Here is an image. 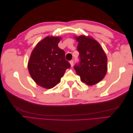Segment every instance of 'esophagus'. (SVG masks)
I'll list each match as a JSON object with an SVG mask.
<instances>
[{"instance_id": "1", "label": "esophagus", "mask_w": 133, "mask_h": 133, "mask_svg": "<svg viewBox=\"0 0 133 133\" xmlns=\"http://www.w3.org/2000/svg\"><path fill=\"white\" fill-rule=\"evenodd\" d=\"M70 65H71V66L72 67L73 66V64H74V60H70Z\"/></svg>"}]
</instances>
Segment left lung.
Wrapping results in <instances>:
<instances>
[{
  "label": "left lung",
  "instance_id": "1",
  "mask_svg": "<svg viewBox=\"0 0 133 133\" xmlns=\"http://www.w3.org/2000/svg\"><path fill=\"white\" fill-rule=\"evenodd\" d=\"M79 62L74 66L82 82L92 85L104 78L107 71V58L99 43L91 37H75Z\"/></svg>",
  "mask_w": 133,
  "mask_h": 133
}]
</instances>
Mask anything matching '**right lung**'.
I'll use <instances>...</instances> for the list:
<instances>
[{"label":"right lung","instance_id":"right-lung-1","mask_svg":"<svg viewBox=\"0 0 133 133\" xmlns=\"http://www.w3.org/2000/svg\"><path fill=\"white\" fill-rule=\"evenodd\" d=\"M60 37H47L40 42L31 54L28 68L38 85L46 89L60 81L70 64L65 58V51L58 47Z\"/></svg>","mask_w":133,"mask_h":133}]
</instances>
